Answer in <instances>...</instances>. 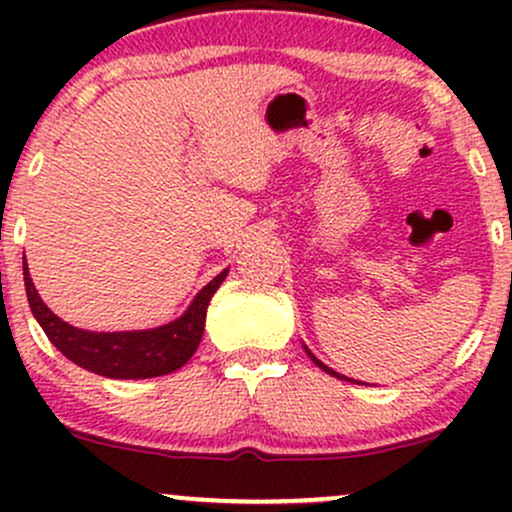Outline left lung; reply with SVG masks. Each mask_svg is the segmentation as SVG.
Instances as JSON below:
<instances>
[{
    "label": "left lung",
    "mask_w": 512,
    "mask_h": 512,
    "mask_svg": "<svg viewBox=\"0 0 512 512\" xmlns=\"http://www.w3.org/2000/svg\"><path fill=\"white\" fill-rule=\"evenodd\" d=\"M308 356H310V358H313V363H315V366H320L322 370H325V373H330V375H337V378H342V380H349V378H344V375L334 373V370H332L330 366H325V363H322V361H320V358H315L313 354H310V351H308Z\"/></svg>",
    "instance_id": "left-lung-1"
}]
</instances>
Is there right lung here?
I'll return each instance as SVG.
<instances>
[{
    "mask_svg": "<svg viewBox=\"0 0 512 512\" xmlns=\"http://www.w3.org/2000/svg\"><path fill=\"white\" fill-rule=\"evenodd\" d=\"M228 269L209 281L197 298L192 301L187 313L175 322L156 327V330L139 332H86L79 327L67 325L52 310L40 301L35 291L31 274H28L26 257H23V281H26V296L31 303L35 320L40 322L48 339L76 366L105 375V378L139 380L156 378L185 366L197 351L204 334V317L207 305L221 281L226 279Z\"/></svg>",
    "mask_w": 512,
    "mask_h": 512,
    "instance_id": "1",
    "label": "right lung"
}]
</instances>
